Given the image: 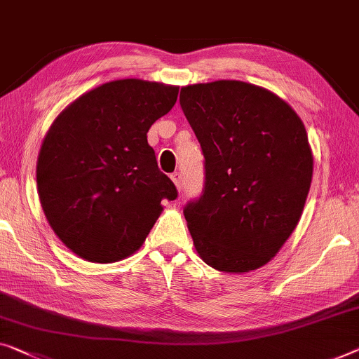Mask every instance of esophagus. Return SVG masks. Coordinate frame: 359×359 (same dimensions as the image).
<instances>
[{
  "label": "esophagus",
  "instance_id": "1",
  "mask_svg": "<svg viewBox=\"0 0 359 359\" xmlns=\"http://www.w3.org/2000/svg\"><path fill=\"white\" fill-rule=\"evenodd\" d=\"M170 179H172L175 187H177V190H180V189H182V175H180V172L170 174Z\"/></svg>",
  "mask_w": 359,
  "mask_h": 359
}]
</instances>
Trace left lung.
Instances as JSON below:
<instances>
[{
	"label": "left lung",
	"mask_w": 359,
	"mask_h": 359,
	"mask_svg": "<svg viewBox=\"0 0 359 359\" xmlns=\"http://www.w3.org/2000/svg\"><path fill=\"white\" fill-rule=\"evenodd\" d=\"M180 106L205 154L203 195L184 210L195 250L217 271L258 269L302 217L313 177L306 128L279 96L240 80L182 87Z\"/></svg>",
	"instance_id": "left-lung-1"
}]
</instances>
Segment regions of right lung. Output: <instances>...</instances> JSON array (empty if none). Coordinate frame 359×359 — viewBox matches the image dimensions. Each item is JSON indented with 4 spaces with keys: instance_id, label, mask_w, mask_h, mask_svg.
Wrapping results in <instances>:
<instances>
[{
    "instance_id": "add662e5",
    "label": "right lung",
    "mask_w": 359,
    "mask_h": 359,
    "mask_svg": "<svg viewBox=\"0 0 359 359\" xmlns=\"http://www.w3.org/2000/svg\"><path fill=\"white\" fill-rule=\"evenodd\" d=\"M179 87L140 79L103 83L53 122L36 161L43 212L85 261L114 263L135 253L177 189L158 169L147 133L172 109Z\"/></svg>"
}]
</instances>
